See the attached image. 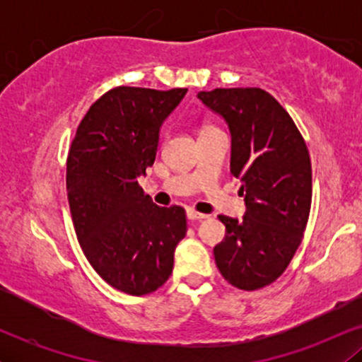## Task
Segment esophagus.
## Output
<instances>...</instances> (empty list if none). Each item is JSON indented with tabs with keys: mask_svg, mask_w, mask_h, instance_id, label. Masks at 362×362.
I'll use <instances>...</instances> for the list:
<instances>
[{
	"mask_svg": "<svg viewBox=\"0 0 362 362\" xmlns=\"http://www.w3.org/2000/svg\"><path fill=\"white\" fill-rule=\"evenodd\" d=\"M187 218L192 219V221H201V219H206L207 214H202V213H197L195 209H187Z\"/></svg>",
	"mask_w": 362,
	"mask_h": 362,
	"instance_id": "1",
	"label": "esophagus"
}]
</instances>
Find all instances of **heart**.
Here are the masks:
<instances>
[{"instance_id": "obj_1", "label": "heart", "mask_w": 362, "mask_h": 362, "mask_svg": "<svg viewBox=\"0 0 362 362\" xmlns=\"http://www.w3.org/2000/svg\"><path fill=\"white\" fill-rule=\"evenodd\" d=\"M209 127H211V126H207V127H204V129H209ZM204 129H202V131H204Z\"/></svg>"}]
</instances>
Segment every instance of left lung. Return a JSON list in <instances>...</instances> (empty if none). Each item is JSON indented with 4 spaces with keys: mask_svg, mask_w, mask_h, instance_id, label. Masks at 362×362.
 Segmentation results:
<instances>
[{
    "mask_svg": "<svg viewBox=\"0 0 362 362\" xmlns=\"http://www.w3.org/2000/svg\"><path fill=\"white\" fill-rule=\"evenodd\" d=\"M231 131V175L242 180L243 221L219 214L226 235L214 247L235 288L272 284L293 260L311 207V160L300 129L269 91L214 88L197 95Z\"/></svg>",
    "mask_w": 362,
    "mask_h": 362,
    "instance_id": "1",
    "label": "left lung"
}]
</instances>
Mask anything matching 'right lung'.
<instances>
[{
    "instance_id": "1",
    "label": "right lung",
    "mask_w": 362,
    "mask_h": 362,
    "mask_svg": "<svg viewBox=\"0 0 362 362\" xmlns=\"http://www.w3.org/2000/svg\"><path fill=\"white\" fill-rule=\"evenodd\" d=\"M185 93L115 86L91 103L69 146L66 189L78 242L95 272L131 296L168 281L187 233L184 207L153 204L138 184L155 163L161 122Z\"/></svg>"
}]
</instances>
